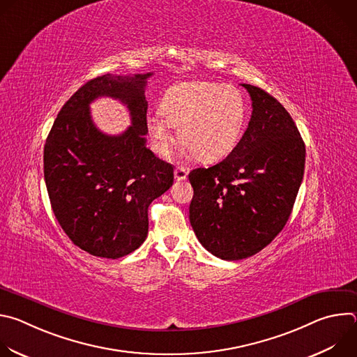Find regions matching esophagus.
I'll return each mask as SVG.
<instances>
[{"label": "esophagus", "mask_w": 357, "mask_h": 357, "mask_svg": "<svg viewBox=\"0 0 357 357\" xmlns=\"http://www.w3.org/2000/svg\"><path fill=\"white\" fill-rule=\"evenodd\" d=\"M188 172H189V169L188 168H185V167H176L175 168V179L176 181H185L186 179V176H188Z\"/></svg>", "instance_id": "obj_1"}]
</instances>
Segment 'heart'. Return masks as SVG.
<instances>
[{
    "label": "heart",
    "instance_id": "b5f03b06",
    "mask_svg": "<svg viewBox=\"0 0 357 357\" xmlns=\"http://www.w3.org/2000/svg\"><path fill=\"white\" fill-rule=\"evenodd\" d=\"M247 120L241 91L231 84L208 80L185 82L167 90L161 113H149L145 124L151 146L158 155H171L178 128L185 149L203 162L226 158L238 145Z\"/></svg>",
    "mask_w": 357,
    "mask_h": 357
}]
</instances>
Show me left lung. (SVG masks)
<instances>
[{
  "mask_svg": "<svg viewBox=\"0 0 357 357\" xmlns=\"http://www.w3.org/2000/svg\"><path fill=\"white\" fill-rule=\"evenodd\" d=\"M251 119L238 145L211 168L189 174V219L200 244L233 261L254 256L284 229L305 169V144L277 98L241 84Z\"/></svg>",
  "mask_w": 357,
  "mask_h": 357,
  "instance_id": "1",
  "label": "left lung"
}]
</instances>
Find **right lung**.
I'll return each mask as SVG.
<instances>
[{
  "label": "right lung",
  "mask_w": 357,
  "mask_h": 357,
  "mask_svg": "<svg viewBox=\"0 0 357 357\" xmlns=\"http://www.w3.org/2000/svg\"><path fill=\"white\" fill-rule=\"evenodd\" d=\"M103 75L84 83L61 109L43 148L50 205L68 237L91 256L120 259L148 234V206L174 183V167L146 148V79ZM126 104L132 126L107 136L88 106L97 96Z\"/></svg>",
  "instance_id": "add662e5"
}]
</instances>
